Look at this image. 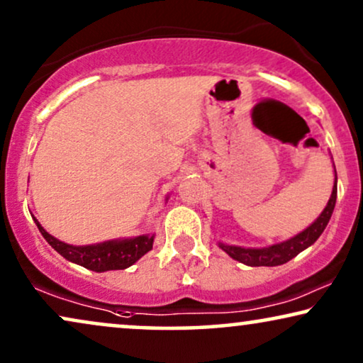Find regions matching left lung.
Listing matches in <instances>:
<instances>
[{
    "label": "left lung",
    "mask_w": 363,
    "mask_h": 363,
    "mask_svg": "<svg viewBox=\"0 0 363 363\" xmlns=\"http://www.w3.org/2000/svg\"><path fill=\"white\" fill-rule=\"evenodd\" d=\"M333 172H335V166H333ZM337 201V172H335V181H333L332 194L328 199L325 209L322 211V214L312 222L307 229L298 232L294 238L284 240V242L272 244L269 247H240V245H229L224 242H219V247L224 250L225 254H229L234 260H239L250 267H275V265H282L289 262V260L296 257L297 254H301L302 250L315 242L320 238V234L325 229L328 220H330L333 207H335Z\"/></svg>",
    "instance_id": "8db88e82"
}]
</instances>
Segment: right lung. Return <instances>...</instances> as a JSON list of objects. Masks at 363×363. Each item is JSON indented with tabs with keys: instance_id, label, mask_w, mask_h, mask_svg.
<instances>
[{
	"instance_id": "1",
	"label": "right lung",
	"mask_w": 363,
	"mask_h": 363,
	"mask_svg": "<svg viewBox=\"0 0 363 363\" xmlns=\"http://www.w3.org/2000/svg\"><path fill=\"white\" fill-rule=\"evenodd\" d=\"M35 219V217H33ZM38 229L46 239V242L61 254L62 257L72 264L94 270V272H106V270H121L131 267L144 254L152 249L154 234H143L136 238H123L104 240V242L89 245H71L62 240L52 238L50 232L43 229V225L35 219Z\"/></svg>"
}]
</instances>
